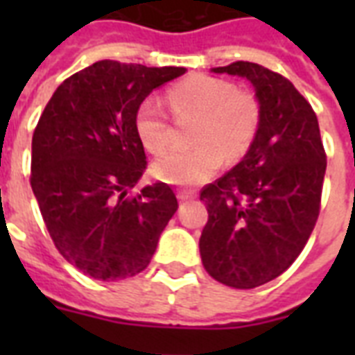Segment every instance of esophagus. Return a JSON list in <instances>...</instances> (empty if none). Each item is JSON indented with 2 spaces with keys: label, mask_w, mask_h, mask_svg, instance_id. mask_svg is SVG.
<instances>
[{
  "label": "esophagus",
  "mask_w": 355,
  "mask_h": 355,
  "mask_svg": "<svg viewBox=\"0 0 355 355\" xmlns=\"http://www.w3.org/2000/svg\"><path fill=\"white\" fill-rule=\"evenodd\" d=\"M177 195L180 200H191L197 197V191H193V189H178Z\"/></svg>",
  "instance_id": "obj_1"
}]
</instances>
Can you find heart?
<instances>
[{
	"label": "heart",
	"mask_w": 355,
	"mask_h": 355,
	"mask_svg": "<svg viewBox=\"0 0 355 355\" xmlns=\"http://www.w3.org/2000/svg\"><path fill=\"white\" fill-rule=\"evenodd\" d=\"M167 107L177 118H195L188 149H173L153 166L160 180L193 186L208 180L228 160L247 155L261 127V103L250 90L230 80L193 75L166 92ZM134 127L150 153H162L171 139V123L160 103L147 97L134 114Z\"/></svg>",
	"instance_id": "obj_1"
}]
</instances>
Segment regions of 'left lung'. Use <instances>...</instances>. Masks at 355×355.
<instances>
[{
    "label": "left lung",
    "instance_id": "obj_1",
    "mask_svg": "<svg viewBox=\"0 0 355 355\" xmlns=\"http://www.w3.org/2000/svg\"><path fill=\"white\" fill-rule=\"evenodd\" d=\"M245 77L261 103V127L245 158L200 189L208 223L199 239L211 278L252 289L286 272L319 219L326 150L313 108L284 75L254 62L214 68Z\"/></svg>",
    "mask_w": 355,
    "mask_h": 355
}]
</instances>
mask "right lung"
<instances>
[{
	"mask_svg": "<svg viewBox=\"0 0 355 355\" xmlns=\"http://www.w3.org/2000/svg\"><path fill=\"white\" fill-rule=\"evenodd\" d=\"M182 73L99 60L64 80L38 119L31 188L57 250L86 276L112 282L141 272L177 211L166 182L132 193L147 169L134 114Z\"/></svg>",
	"mask_w": 355,
	"mask_h": 355,
	"instance_id": "1",
	"label": "right lung"
}]
</instances>
